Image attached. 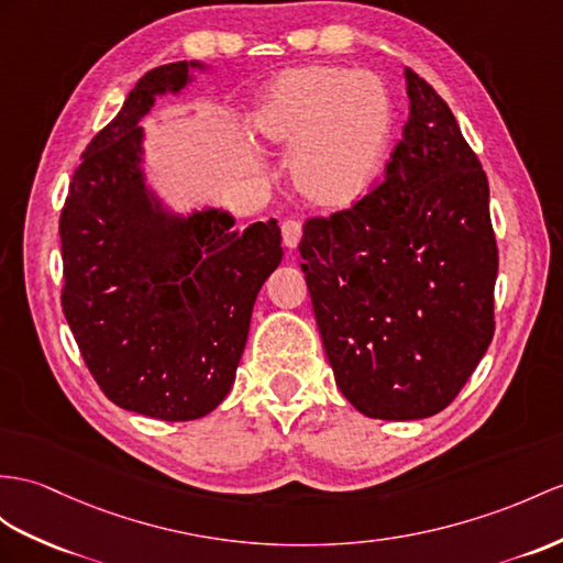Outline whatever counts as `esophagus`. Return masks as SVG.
I'll return each instance as SVG.
<instances>
[{
    "instance_id": "obj_1",
    "label": "esophagus",
    "mask_w": 563,
    "mask_h": 563,
    "mask_svg": "<svg viewBox=\"0 0 563 563\" xmlns=\"http://www.w3.org/2000/svg\"><path fill=\"white\" fill-rule=\"evenodd\" d=\"M300 236H303V224H300L298 219H286L282 224V241L286 249H296L300 243Z\"/></svg>"
}]
</instances>
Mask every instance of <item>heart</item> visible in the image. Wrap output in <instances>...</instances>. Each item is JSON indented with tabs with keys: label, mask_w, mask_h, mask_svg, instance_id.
Returning a JSON list of instances; mask_svg holds the SVG:
<instances>
[{
	"label": "heart",
	"mask_w": 563,
	"mask_h": 563,
	"mask_svg": "<svg viewBox=\"0 0 563 563\" xmlns=\"http://www.w3.org/2000/svg\"><path fill=\"white\" fill-rule=\"evenodd\" d=\"M260 139L294 150L298 194L344 208L377 184L389 159L396 109L382 78L344 66H296L272 78L251 114Z\"/></svg>",
	"instance_id": "1"
}]
</instances>
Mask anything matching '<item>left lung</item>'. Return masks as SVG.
<instances>
[{
  "label": "left lung",
  "instance_id": "left-lung-1",
  "mask_svg": "<svg viewBox=\"0 0 563 563\" xmlns=\"http://www.w3.org/2000/svg\"><path fill=\"white\" fill-rule=\"evenodd\" d=\"M410 114L385 178L303 224L300 257L341 394L369 418L456 399L495 336L489 184L449 104L406 68Z\"/></svg>",
  "mask_w": 563,
  "mask_h": 563
}]
</instances>
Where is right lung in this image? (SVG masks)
<instances>
[{
    "mask_svg": "<svg viewBox=\"0 0 563 563\" xmlns=\"http://www.w3.org/2000/svg\"><path fill=\"white\" fill-rule=\"evenodd\" d=\"M174 62L147 71L95 135L59 217L62 308L80 355L112 404L159 420H196L224 401L260 286L282 263L274 219L231 234L205 210L164 214L141 174L139 121L155 95L188 84Z\"/></svg>",
    "mask_w": 563,
    "mask_h": 563,
    "instance_id": "obj_1",
    "label": "right lung"
}]
</instances>
